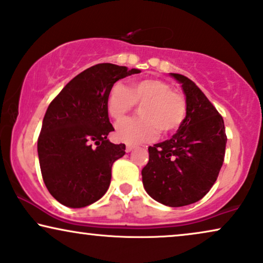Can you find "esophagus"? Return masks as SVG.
Masks as SVG:
<instances>
[{
	"label": "esophagus",
	"instance_id": "34e87169",
	"mask_svg": "<svg viewBox=\"0 0 263 263\" xmlns=\"http://www.w3.org/2000/svg\"><path fill=\"white\" fill-rule=\"evenodd\" d=\"M135 149V145L134 144H126V152H131V151H134Z\"/></svg>",
	"mask_w": 263,
	"mask_h": 263
}]
</instances>
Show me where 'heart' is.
<instances>
[{"instance_id": "obj_1", "label": "heart", "mask_w": 263, "mask_h": 263, "mask_svg": "<svg viewBox=\"0 0 263 263\" xmlns=\"http://www.w3.org/2000/svg\"><path fill=\"white\" fill-rule=\"evenodd\" d=\"M139 105L142 118L128 119L116 127V137L125 143H142L154 139L159 131L170 135L183 125L187 118L185 96L160 79H141L129 87L116 82L107 96V111L112 120L120 122Z\"/></svg>"}]
</instances>
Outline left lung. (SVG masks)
<instances>
[{"label":"left lung","mask_w":263,"mask_h":263,"mask_svg":"<svg viewBox=\"0 0 263 263\" xmlns=\"http://www.w3.org/2000/svg\"><path fill=\"white\" fill-rule=\"evenodd\" d=\"M171 75L182 84L187 118L172 138L148 148L142 181L154 200L178 208L200 200L214 185L224 160L227 136L223 118L201 89L187 76Z\"/></svg>","instance_id":"left-lung-1"}]
</instances>
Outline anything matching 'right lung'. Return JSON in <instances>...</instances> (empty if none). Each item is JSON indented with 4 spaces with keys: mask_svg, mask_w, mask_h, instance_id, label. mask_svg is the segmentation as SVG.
<instances>
[{
    "mask_svg": "<svg viewBox=\"0 0 263 263\" xmlns=\"http://www.w3.org/2000/svg\"><path fill=\"white\" fill-rule=\"evenodd\" d=\"M141 72L110 63L75 76L51 102L42 121L37 153L43 182L55 200L85 208L108 191L111 166L125 155V144L107 138V96L118 80Z\"/></svg>",
    "mask_w": 263,
    "mask_h": 263,
    "instance_id": "add662e5",
    "label": "right lung"
}]
</instances>
